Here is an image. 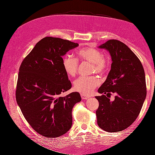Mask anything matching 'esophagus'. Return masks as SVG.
<instances>
[{"mask_svg": "<svg viewBox=\"0 0 155 155\" xmlns=\"http://www.w3.org/2000/svg\"><path fill=\"white\" fill-rule=\"evenodd\" d=\"M81 96L82 100H88V98L90 97V96H87V95H85V94H81Z\"/></svg>", "mask_w": 155, "mask_h": 155, "instance_id": "1", "label": "esophagus"}]
</instances>
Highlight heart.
<instances>
[{
    "label": "heart",
    "mask_w": 155,
    "mask_h": 155,
    "mask_svg": "<svg viewBox=\"0 0 155 155\" xmlns=\"http://www.w3.org/2000/svg\"><path fill=\"white\" fill-rule=\"evenodd\" d=\"M79 59L92 64V72L103 74L108 68L107 60L103 57L100 51L91 47L79 50L77 53ZM63 69L69 76L74 77L78 70V61L70 55H65L63 59ZM100 84V80L96 76L80 77L74 83L75 90L83 94H89Z\"/></svg>",
    "instance_id": "1"
}]
</instances>
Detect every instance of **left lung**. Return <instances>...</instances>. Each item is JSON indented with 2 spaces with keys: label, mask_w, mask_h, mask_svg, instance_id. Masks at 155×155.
Listing matches in <instances>:
<instances>
[{
  "label": "left lung",
  "mask_w": 155,
  "mask_h": 155,
  "mask_svg": "<svg viewBox=\"0 0 155 155\" xmlns=\"http://www.w3.org/2000/svg\"><path fill=\"white\" fill-rule=\"evenodd\" d=\"M98 48L109 51L111 70L96 96L99 101L96 110L97 123L107 132L123 130L137 118L146 97L144 69L140 59L127 46L118 40L110 39ZM116 94L111 102L107 96Z\"/></svg>",
  "instance_id": "obj_1"
}]
</instances>
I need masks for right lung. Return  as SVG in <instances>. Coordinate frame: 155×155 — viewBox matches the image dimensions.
Returning <instances> with one entry per match:
<instances>
[{
    "label": "right lung",
    "mask_w": 155,
    "mask_h": 155,
    "mask_svg": "<svg viewBox=\"0 0 155 155\" xmlns=\"http://www.w3.org/2000/svg\"><path fill=\"white\" fill-rule=\"evenodd\" d=\"M78 45L58 37H46L21 64L17 103L31 127L45 137L57 138L68 131L72 125L73 107L81 100L78 92L60 96L72 87L63 67L62 57Z\"/></svg>",
    "instance_id": "obj_1"
}]
</instances>
